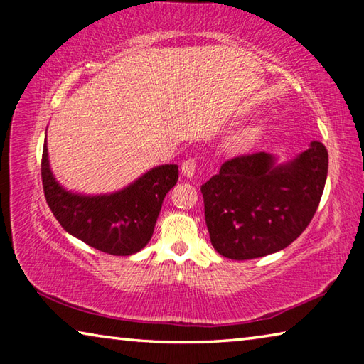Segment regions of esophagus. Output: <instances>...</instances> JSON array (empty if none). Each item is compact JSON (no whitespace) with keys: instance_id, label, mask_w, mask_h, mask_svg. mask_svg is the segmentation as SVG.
Instances as JSON below:
<instances>
[{"instance_id":"esophagus-1","label":"esophagus","mask_w":364,"mask_h":364,"mask_svg":"<svg viewBox=\"0 0 364 364\" xmlns=\"http://www.w3.org/2000/svg\"><path fill=\"white\" fill-rule=\"evenodd\" d=\"M196 168H197V164H196V160H194V159H188V160H184L183 165H181V171H183V175H184V176H188V178H193V176H194V173H196Z\"/></svg>"}]
</instances>
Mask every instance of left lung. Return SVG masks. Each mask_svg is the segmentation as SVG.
Here are the masks:
<instances>
[{
	"label": "left lung",
	"instance_id": "obj_1",
	"mask_svg": "<svg viewBox=\"0 0 364 364\" xmlns=\"http://www.w3.org/2000/svg\"><path fill=\"white\" fill-rule=\"evenodd\" d=\"M326 176L328 149L319 141L282 165L267 152L228 160L200 188L213 249L250 260L287 247L310 225Z\"/></svg>",
	"mask_w": 364,
	"mask_h": 364
}]
</instances>
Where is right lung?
<instances>
[{
  "mask_svg": "<svg viewBox=\"0 0 364 364\" xmlns=\"http://www.w3.org/2000/svg\"><path fill=\"white\" fill-rule=\"evenodd\" d=\"M41 181L48 205L67 232L109 255L125 257L151 241L165 196L178 181V165H159L112 194H75L54 178L45 139Z\"/></svg>",
  "mask_w": 364,
  "mask_h": 364,
  "instance_id": "1",
  "label": "right lung"
}]
</instances>
